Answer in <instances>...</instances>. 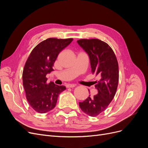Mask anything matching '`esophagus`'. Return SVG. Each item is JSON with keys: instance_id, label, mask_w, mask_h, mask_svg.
I'll return each instance as SVG.
<instances>
[{"instance_id": "34e87169", "label": "esophagus", "mask_w": 148, "mask_h": 148, "mask_svg": "<svg viewBox=\"0 0 148 148\" xmlns=\"http://www.w3.org/2000/svg\"><path fill=\"white\" fill-rule=\"evenodd\" d=\"M75 86V84H69L66 85V88H74Z\"/></svg>"}]
</instances>
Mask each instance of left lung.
<instances>
[{"mask_svg": "<svg viewBox=\"0 0 148 148\" xmlns=\"http://www.w3.org/2000/svg\"><path fill=\"white\" fill-rule=\"evenodd\" d=\"M77 42L88 53L92 73L101 78L96 82L97 95L89 96L86 100L79 102L85 114L96 117L106 109L114 97L119 77L118 62L112 49L104 41L98 39H82Z\"/></svg>", "mask_w": 148, "mask_h": 148, "instance_id": "8db88e82", "label": "left lung"}]
</instances>
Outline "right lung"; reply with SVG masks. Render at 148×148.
<instances>
[{"label": "right lung", "mask_w": 148, "mask_h": 148, "mask_svg": "<svg viewBox=\"0 0 148 148\" xmlns=\"http://www.w3.org/2000/svg\"><path fill=\"white\" fill-rule=\"evenodd\" d=\"M73 39L48 38L38 44L26 60L23 71V84L26 99L32 108L40 114L46 113L56 106L58 97L66 89L53 82L47 83V73L59 53L72 42Z\"/></svg>", "instance_id": "obj_1"}]
</instances>
